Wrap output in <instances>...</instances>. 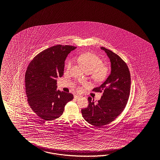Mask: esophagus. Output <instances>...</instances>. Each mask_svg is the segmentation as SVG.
I'll use <instances>...</instances> for the list:
<instances>
[{
	"label": "esophagus",
	"instance_id": "obj_1",
	"mask_svg": "<svg viewBox=\"0 0 160 160\" xmlns=\"http://www.w3.org/2000/svg\"><path fill=\"white\" fill-rule=\"evenodd\" d=\"M81 97V96H80V95H75L74 97L75 98H80V97Z\"/></svg>",
	"mask_w": 160,
	"mask_h": 160
}]
</instances>
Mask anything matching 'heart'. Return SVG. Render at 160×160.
Instances as JSON below:
<instances>
[{"instance_id":"heart-1","label":"heart","mask_w":160,"mask_h":160,"mask_svg":"<svg viewBox=\"0 0 160 160\" xmlns=\"http://www.w3.org/2000/svg\"><path fill=\"white\" fill-rule=\"evenodd\" d=\"M79 62L88 73H92V77L98 82L104 81L108 76V68L102 64V60L98 56L92 53L82 54L79 58ZM72 66V61L69 60L66 68L70 70Z\"/></svg>"}]
</instances>
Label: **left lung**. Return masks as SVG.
Instances as JSON below:
<instances>
[{
  "mask_svg": "<svg viewBox=\"0 0 160 160\" xmlns=\"http://www.w3.org/2000/svg\"><path fill=\"white\" fill-rule=\"evenodd\" d=\"M111 62V74L106 80L92 91L102 92L97 103L88 98V106L82 109L83 118L92 126L101 127L114 121L126 107L130 93L131 76L128 68L122 58L111 50L101 47Z\"/></svg>",
  "mask_w": 160,
  "mask_h": 160,
  "instance_id": "left-lung-1",
  "label": "left lung"
}]
</instances>
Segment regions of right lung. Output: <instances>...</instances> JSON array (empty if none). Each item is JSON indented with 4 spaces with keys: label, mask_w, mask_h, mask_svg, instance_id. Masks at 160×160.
Segmentation results:
<instances>
[{
    "label": "right lung",
    "mask_w": 160,
    "mask_h": 160,
    "mask_svg": "<svg viewBox=\"0 0 160 160\" xmlns=\"http://www.w3.org/2000/svg\"><path fill=\"white\" fill-rule=\"evenodd\" d=\"M76 47L58 44L37 54L25 73V88L32 110L44 121H51L63 114L64 107L73 95L57 90L56 78L62 77L68 54Z\"/></svg>",
    "instance_id": "right-lung-1"
}]
</instances>
